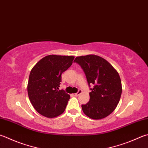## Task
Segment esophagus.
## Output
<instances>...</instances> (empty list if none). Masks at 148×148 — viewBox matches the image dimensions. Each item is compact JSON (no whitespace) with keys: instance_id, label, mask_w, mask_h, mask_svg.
Here are the masks:
<instances>
[{"instance_id":"obj_1","label":"esophagus","mask_w":148,"mask_h":148,"mask_svg":"<svg viewBox=\"0 0 148 148\" xmlns=\"http://www.w3.org/2000/svg\"><path fill=\"white\" fill-rule=\"evenodd\" d=\"M81 93H82V90H79V91H78L77 93H76L74 94V95H75V96H78V95H79L81 94Z\"/></svg>"}]
</instances>
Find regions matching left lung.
Wrapping results in <instances>:
<instances>
[{
  "mask_svg": "<svg viewBox=\"0 0 148 148\" xmlns=\"http://www.w3.org/2000/svg\"><path fill=\"white\" fill-rule=\"evenodd\" d=\"M75 62L84 71L90 88V101L82 105L84 113L92 119L106 117L117 106L122 94L118 72L104 58L95 55L77 57Z\"/></svg>",
  "mask_w": 148,
  "mask_h": 148,
  "instance_id": "1",
  "label": "left lung"
}]
</instances>
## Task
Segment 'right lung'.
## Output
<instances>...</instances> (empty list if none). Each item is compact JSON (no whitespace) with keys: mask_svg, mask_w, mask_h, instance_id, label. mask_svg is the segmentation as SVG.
<instances>
[{"mask_svg":"<svg viewBox=\"0 0 148 148\" xmlns=\"http://www.w3.org/2000/svg\"><path fill=\"white\" fill-rule=\"evenodd\" d=\"M73 56L50 55L36 64L30 72L27 93L33 108L40 115L54 118L64 111L69 95L59 90L62 73L73 63Z\"/></svg>","mask_w":148,"mask_h":148,"instance_id":"obj_1","label":"right lung"}]
</instances>
